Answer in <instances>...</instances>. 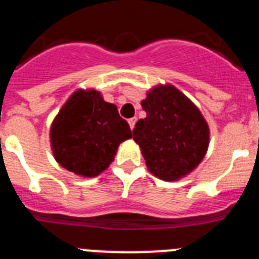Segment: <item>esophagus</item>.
Listing matches in <instances>:
<instances>
[{
	"label": "esophagus",
	"mask_w": 259,
	"mask_h": 259,
	"mask_svg": "<svg viewBox=\"0 0 259 259\" xmlns=\"http://www.w3.org/2000/svg\"><path fill=\"white\" fill-rule=\"evenodd\" d=\"M136 118H131V119H128V123H130V127H131V130H134L135 128V124H136Z\"/></svg>",
	"instance_id": "esophagus-1"
}]
</instances>
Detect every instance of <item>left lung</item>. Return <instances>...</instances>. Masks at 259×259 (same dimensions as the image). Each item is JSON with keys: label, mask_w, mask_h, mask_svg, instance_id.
<instances>
[{"label": "left lung", "mask_w": 259, "mask_h": 259, "mask_svg": "<svg viewBox=\"0 0 259 259\" xmlns=\"http://www.w3.org/2000/svg\"><path fill=\"white\" fill-rule=\"evenodd\" d=\"M141 106L146 118L132 134L150 172L172 182L196 168L209 145V127L200 110L172 85L152 89Z\"/></svg>", "instance_id": "1"}]
</instances>
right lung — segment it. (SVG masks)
Wrapping results in <instances>:
<instances>
[{
  "instance_id": "1",
  "label": "right lung",
  "mask_w": 259,
  "mask_h": 259,
  "mask_svg": "<svg viewBox=\"0 0 259 259\" xmlns=\"http://www.w3.org/2000/svg\"><path fill=\"white\" fill-rule=\"evenodd\" d=\"M115 105L97 91H77L62 107L50 130L53 153L66 170L93 178L106 170L122 141L131 139Z\"/></svg>"
}]
</instances>
